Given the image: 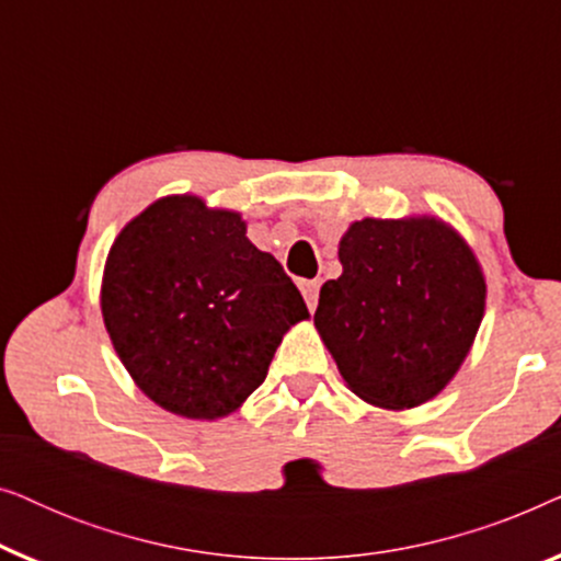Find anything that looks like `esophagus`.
Segmentation results:
<instances>
[{"label":"esophagus","mask_w":561,"mask_h":561,"mask_svg":"<svg viewBox=\"0 0 561 561\" xmlns=\"http://www.w3.org/2000/svg\"><path fill=\"white\" fill-rule=\"evenodd\" d=\"M319 288H321V280H304L301 283V294L306 298V306H309V311L317 309L319 304Z\"/></svg>","instance_id":"obj_1"}]
</instances>
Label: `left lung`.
I'll return each instance as SVG.
<instances>
[{
  "instance_id": "left-lung-1",
  "label": "left lung",
  "mask_w": 561,
  "mask_h": 561,
  "mask_svg": "<svg viewBox=\"0 0 561 561\" xmlns=\"http://www.w3.org/2000/svg\"><path fill=\"white\" fill-rule=\"evenodd\" d=\"M342 275L313 313L347 386L373 405L413 409L459 370L485 309L470 248L436 219H363L340 242Z\"/></svg>"
}]
</instances>
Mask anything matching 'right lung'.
Listing matches in <instances>:
<instances>
[{"instance_id":"right-lung-1","label":"right lung","mask_w":561,"mask_h":561,"mask_svg":"<svg viewBox=\"0 0 561 561\" xmlns=\"http://www.w3.org/2000/svg\"><path fill=\"white\" fill-rule=\"evenodd\" d=\"M102 313L145 396L179 416L219 419L265 380L309 309L278 260L244 237L240 214L171 196L112 244Z\"/></svg>"}]
</instances>
